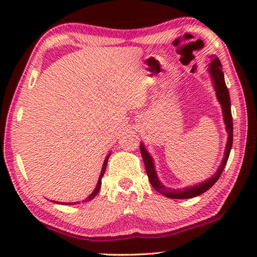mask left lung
Segmentation results:
<instances>
[{
  "label": "left lung",
  "mask_w": 257,
  "mask_h": 257,
  "mask_svg": "<svg viewBox=\"0 0 257 257\" xmlns=\"http://www.w3.org/2000/svg\"><path fill=\"white\" fill-rule=\"evenodd\" d=\"M211 59H212V62L210 63V66H208V72H210L211 78H212V82H213V86H214L217 101L220 102L221 107H222L223 120L225 123V129H227V133H228V142H227V145H225L224 158L222 160V162H221L220 168L217 169V171L214 173V176L208 178L207 180L201 182V184L198 185L186 187L184 189H172V188H168V187H165L161 184V181L158 178V175H156L153 159H152V156L150 155L149 152L146 151L145 146L143 145L142 143L141 153L143 156V160H144L146 173L147 176H149L151 185L153 186V188L156 191H159L160 194L164 195L165 197L175 198V199H186V198L196 197L198 195H202L203 193H205V191L210 189L211 187L217 181V179H219L229 159L230 151H231V147H232V137H233L231 103H230L229 90L227 88V85H225L224 75H223L222 66H221L220 60L217 59L216 56H211Z\"/></svg>",
  "instance_id": "8db88e82"
}]
</instances>
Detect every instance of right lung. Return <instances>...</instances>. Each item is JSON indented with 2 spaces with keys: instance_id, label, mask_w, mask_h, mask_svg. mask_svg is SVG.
<instances>
[{
  "instance_id": "add662e5",
  "label": "right lung",
  "mask_w": 257,
  "mask_h": 257,
  "mask_svg": "<svg viewBox=\"0 0 257 257\" xmlns=\"http://www.w3.org/2000/svg\"><path fill=\"white\" fill-rule=\"evenodd\" d=\"M108 156H110V154H108L107 156H106V159L104 160V163H103V168H102V171H101V175H99V178H98V181H97V185H96V187H95V189H94V191L92 194L89 195L88 197H87L86 199H85V202H89V201H92V199L96 196L97 195V193L99 191V189H101V185H102V178H103V176H104V172H105V169H106V164H107V160H108ZM54 202V201H53ZM55 203H58V202H55ZM63 204V203H62ZM66 204V205H72V204H76V203H64Z\"/></svg>"
}]
</instances>
